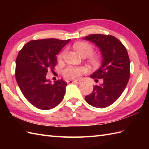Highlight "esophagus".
<instances>
[{"mask_svg": "<svg viewBox=\"0 0 149 149\" xmlns=\"http://www.w3.org/2000/svg\"><path fill=\"white\" fill-rule=\"evenodd\" d=\"M81 83V81L80 80H70L68 81V83L71 84V83H77V84H80Z\"/></svg>", "mask_w": 149, "mask_h": 149, "instance_id": "1", "label": "esophagus"}]
</instances>
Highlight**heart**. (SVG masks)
<instances>
[{"label": "heart", "mask_w": 149, "mask_h": 149, "mask_svg": "<svg viewBox=\"0 0 149 149\" xmlns=\"http://www.w3.org/2000/svg\"><path fill=\"white\" fill-rule=\"evenodd\" d=\"M74 48L75 50L83 57H88L89 61L93 65H98L100 63L99 56L91 55L93 52V46L87 42H79L75 43ZM65 51H63L58 56L59 59H61L64 55ZM85 72V69L82 67H74L70 66L65 68L63 72V74L66 78H77L80 77L82 74Z\"/></svg>", "instance_id": "obj_1"}]
</instances>
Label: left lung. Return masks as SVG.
I'll return each instance as SVG.
<instances>
[{
    "label": "left lung",
    "instance_id": "left-lung-1",
    "mask_svg": "<svg viewBox=\"0 0 149 149\" xmlns=\"http://www.w3.org/2000/svg\"><path fill=\"white\" fill-rule=\"evenodd\" d=\"M83 40L93 43L99 49L102 63L99 69L90 75L102 79V83L93 86L91 94L85 97L90 105L104 108L118 99L127 86L130 77V60L125 47L120 40L111 35L91 34Z\"/></svg>",
    "mask_w": 149,
    "mask_h": 149
}]
</instances>
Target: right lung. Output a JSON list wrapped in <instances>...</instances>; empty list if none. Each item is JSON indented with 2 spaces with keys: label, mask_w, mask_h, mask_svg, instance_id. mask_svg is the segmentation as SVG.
<instances>
[{
  "label": "right lung",
  "mask_w": 149,
  "mask_h": 149,
  "mask_svg": "<svg viewBox=\"0 0 149 149\" xmlns=\"http://www.w3.org/2000/svg\"><path fill=\"white\" fill-rule=\"evenodd\" d=\"M70 41L55 38L32 40L18 53L16 80L25 98L37 108L51 109L64 97L66 83L61 79L52 84L46 75L48 70L54 68L57 54Z\"/></svg>",
  "instance_id": "obj_1"
}]
</instances>
